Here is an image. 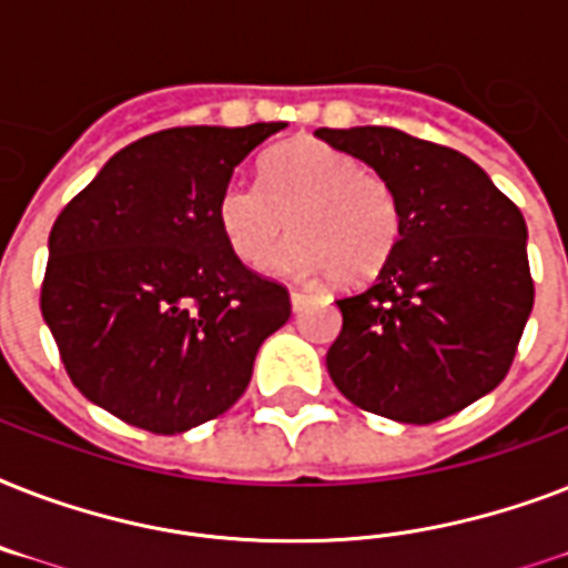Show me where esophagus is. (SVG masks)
Here are the masks:
<instances>
[{"label": "esophagus", "mask_w": 568, "mask_h": 568, "mask_svg": "<svg viewBox=\"0 0 568 568\" xmlns=\"http://www.w3.org/2000/svg\"><path fill=\"white\" fill-rule=\"evenodd\" d=\"M306 301H310V294L301 292V288H294V292H292V306H294V310H303V306H306Z\"/></svg>", "instance_id": "esophagus-1"}]
</instances>
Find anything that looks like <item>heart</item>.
Segmentation results:
<instances>
[{
    "instance_id": "heart-1",
    "label": "heart",
    "mask_w": 568,
    "mask_h": 568,
    "mask_svg": "<svg viewBox=\"0 0 568 568\" xmlns=\"http://www.w3.org/2000/svg\"><path fill=\"white\" fill-rule=\"evenodd\" d=\"M217 226L232 253L262 267L283 239H294L274 267L294 276L329 274L336 285H365L392 262L404 235V205L392 182L354 153L306 138L276 146L262 182L230 176L217 194Z\"/></svg>"
}]
</instances>
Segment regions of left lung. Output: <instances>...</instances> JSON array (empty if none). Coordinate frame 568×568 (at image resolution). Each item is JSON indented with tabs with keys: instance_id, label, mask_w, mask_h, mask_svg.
Listing matches in <instances>:
<instances>
[{
	"instance_id": "8db88e82",
	"label": "left lung",
	"mask_w": 568,
	"mask_h": 568,
	"mask_svg": "<svg viewBox=\"0 0 568 568\" xmlns=\"http://www.w3.org/2000/svg\"><path fill=\"white\" fill-rule=\"evenodd\" d=\"M400 194L404 235L377 280L342 294L327 372L365 413L433 424L510 372L534 310L519 205L450 146L392 126L318 129Z\"/></svg>"
}]
</instances>
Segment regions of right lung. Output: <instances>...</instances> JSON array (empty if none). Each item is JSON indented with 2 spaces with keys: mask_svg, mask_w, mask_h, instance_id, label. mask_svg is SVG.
Returning a JSON list of instances; mask_svg holds the SVG:
<instances>
[{
  "mask_svg": "<svg viewBox=\"0 0 568 568\" xmlns=\"http://www.w3.org/2000/svg\"><path fill=\"white\" fill-rule=\"evenodd\" d=\"M285 123L176 126L111 155L52 223L40 312L67 377L120 422L185 433L230 409L292 315L217 226L232 171Z\"/></svg>",
  "mask_w": 568,
  "mask_h": 568,
  "instance_id": "add662e5",
  "label": "right lung"
}]
</instances>
